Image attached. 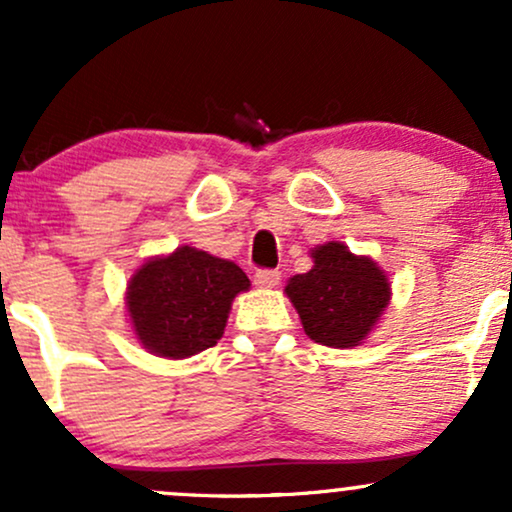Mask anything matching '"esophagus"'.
<instances>
[{
	"label": "esophagus",
	"instance_id": "esophagus-1",
	"mask_svg": "<svg viewBox=\"0 0 512 512\" xmlns=\"http://www.w3.org/2000/svg\"><path fill=\"white\" fill-rule=\"evenodd\" d=\"M279 281L281 274L276 269H257L255 272V284L260 289H274V286H279Z\"/></svg>",
	"mask_w": 512,
	"mask_h": 512
}]
</instances>
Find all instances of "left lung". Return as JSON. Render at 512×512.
I'll list each match as a JSON object with an SVG mask.
<instances>
[{
  "instance_id": "8db88e82",
  "label": "left lung",
  "mask_w": 512,
  "mask_h": 512,
  "mask_svg": "<svg viewBox=\"0 0 512 512\" xmlns=\"http://www.w3.org/2000/svg\"><path fill=\"white\" fill-rule=\"evenodd\" d=\"M313 269L286 284L310 339L332 349L358 346L390 303V281L370 257H358L344 243L320 245Z\"/></svg>"
}]
</instances>
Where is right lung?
Segmentation results:
<instances>
[{"label": "right lung", "mask_w": 512, "mask_h": 512, "mask_svg": "<svg viewBox=\"0 0 512 512\" xmlns=\"http://www.w3.org/2000/svg\"><path fill=\"white\" fill-rule=\"evenodd\" d=\"M248 289L250 279L236 262L182 245L134 272L127 313L146 351L187 358L219 342L233 298Z\"/></svg>", "instance_id": "add662e5"}]
</instances>
